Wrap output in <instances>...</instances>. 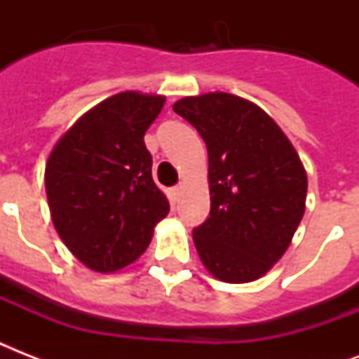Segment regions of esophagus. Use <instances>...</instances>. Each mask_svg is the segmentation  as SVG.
<instances>
[{
	"label": "esophagus",
	"mask_w": 359,
	"mask_h": 359,
	"mask_svg": "<svg viewBox=\"0 0 359 359\" xmlns=\"http://www.w3.org/2000/svg\"><path fill=\"white\" fill-rule=\"evenodd\" d=\"M182 190H184L182 186H175V188H171V199H173V201H179L180 196H182Z\"/></svg>",
	"instance_id": "obj_1"
}]
</instances>
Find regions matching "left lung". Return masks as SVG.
Returning <instances> with one entry per match:
<instances>
[{
  "label": "left lung",
  "instance_id": "left-lung-1",
  "mask_svg": "<svg viewBox=\"0 0 359 359\" xmlns=\"http://www.w3.org/2000/svg\"><path fill=\"white\" fill-rule=\"evenodd\" d=\"M208 151L210 216L194 231L205 268L225 283H250L289 250L306 212L307 173L276 121L231 93L173 104Z\"/></svg>",
  "mask_w": 359,
  "mask_h": 359
}]
</instances>
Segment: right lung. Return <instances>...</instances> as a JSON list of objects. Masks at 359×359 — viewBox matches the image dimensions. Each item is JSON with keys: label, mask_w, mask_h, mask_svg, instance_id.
<instances>
[{"label": "right lung", "mask_w": 359, "mask_h": 359, "mask_svg": "<svg viewBox=\"0 0 359 359\" xmlns=\"http://www.w3.org/2000/svg\"><path fill=\"white\" fill-rule=\"evenodd\" d=\"M163 104L162 95L117 93L81 115L48 156L53 227L93 272L114 273L140 259L168 216L143 141Z\"/></svg>", "instance_id": "1"}]
</instances>
